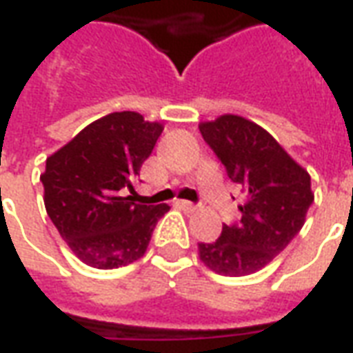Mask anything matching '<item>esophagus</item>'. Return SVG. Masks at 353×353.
I'll return each mask as SVG.
<instances>
[{
    "label": "esophagus",
    "instance_id": "1",
    "mask_svg": "<svg viewBox=\"0 0 353 353\" xmlns=\"http://www.w3.org/2000/svg\"><path fill=\"white\" fill-rule=\"evenodd\" d=\"M179 206L183 208L185 212H196V210H199V204H194V202H191V200H181V202H179Z\"/></svg>",
    "mask_w": 353,
    "mask_h": 353
}]
</instances>
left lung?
Here are the masks:
<instances>
[{
	"mask_svg": "<svg viewBox=\"0 0 353 353\" xmlns=\"http://www.w3.org/2000/svg\"><path fill=\"white\" fill-rule=\"evenodd\" d=\"M200 134L245 194L242 219L223 225L221 236L199 244L200 261L223 276L265 268L303 229L314 202L308 172L259 124L238 115L200 123Z\"/></svg>",
	"mask_w": 353,
	"mask_h": 353,
	"instance_id": "obj_1",
	"label": "left lung"
}]
</instances>
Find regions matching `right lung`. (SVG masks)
<instances>
[{
  "label": "right lung",
  "instance_id": "1",
  "mask_svg": "<svg viewBox=\"0 0 353 353\" xmlns=\"http://www.w3.org/2000/svg\"><path fill=\"white\" fill-rule=\"evenodd\" d=\"M164 130L136 111L94 121L50 154L41 174L50 221L85 265L111 270L143 257L168 204H136L134 181Z\"/></svg>",
  "mask_w": 353,
  "mask_h": 353
}]
</instances>
